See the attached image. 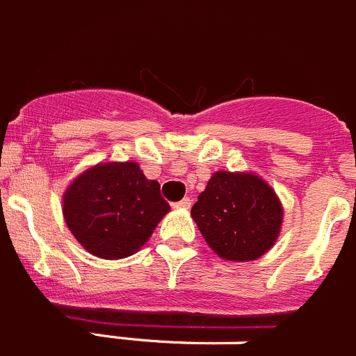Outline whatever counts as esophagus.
<instances>
[{"label": "esophagus", "instance_id": "obj_1", "mask_svg": "<svg viewBox=\"0 0 356 356\" xmlns=\"http://www.w3.org/2000/svg\"><path fill=\"white\" fill-rule=\"evenodd\" d=\"M191 205H193L191 198H184V200H180V202L172 203V207L175 209H191Z\"/></svg>", "mask_w": 356, "mask_h": 356}]
</instances>
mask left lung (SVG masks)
I'll list each match as a JSON object with an SVG mask.
<instances>
[{"mask_svg":"<svg viewBox=\"0 0 356 356\" xmlns=\"http://www.w3.org/2000/svg\"><path fill=\"white\" fill-rule=\"evenodd\" d=\"M191 214L209 247L229 261L263 256L282 223L281 202L272 187L247 172H214Z\"/></svg>","mask_w":356,"mask_h":356,"instance_id":"1","label":"left lung"}]
</instances>
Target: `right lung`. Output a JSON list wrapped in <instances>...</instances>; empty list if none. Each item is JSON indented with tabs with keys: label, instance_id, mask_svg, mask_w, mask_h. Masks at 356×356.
Returning <instances> with one entry per match:
<instances>
[{
	"label": "right lung",
	"instance_id": "obj_1",
	"mask_svg": "<svg viewBox=\"0 0 356 356\" xmlns=\"http://www.w3.org/2000/svg\"><path fill=\"white\" fill-rule=\"evenodd\" d=\"M171 211L160 184L147 180L138 163H99L65 193L68 229L90 254L120 259L135 254Z\"/></svg>",
	"mask_w": 356,
	"mask_h": 356
}]
</instances>
